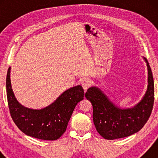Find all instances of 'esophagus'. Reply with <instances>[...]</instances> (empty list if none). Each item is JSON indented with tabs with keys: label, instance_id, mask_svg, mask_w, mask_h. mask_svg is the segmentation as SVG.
I'll use <instances>...</instances> for the list:
<instances>
[{
	"label": "esophagus",
	"instance_id": "esophagus-1",
	"mask_svg": "<svg viewBox=\"0 0 158 158\" xmlns=\"http://www.w3.org/2000/svg\"><path fill=\"white\" fill-rule=\"evenodd\" d=\"M81 85L83 86L84 90L85 91L90 85V80L89 78H88V77L83 79L81 81Z\"/></svg>",
	"mask_w": 158,
	"mask_h": 158
}]
</instances>
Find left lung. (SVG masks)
<instances>
[{
  "mask_svg": "<svg viewBox=\"0 0 158 158\" xmlns=\"http://www.w3.org/2000/svg\"><path fill=\"white\" fill-rule=\"evenodd\" d=\"M143 59L148 67V85L143 98L135 106L121 109L96 86L85 93V98L92 103L96 130L106 139H119L138 132L150 116L154 103V81L150 64L146 58Z\"/></svg>",
  "mask_w": 158,
  "mask_h": 158,
  "instance_id": "1",
  "label": "left lung"
}]
</instances>
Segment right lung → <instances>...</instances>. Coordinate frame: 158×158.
I'll return each instance as SVG.
<instances>
[{"mask_svg": "<svg viewBox=\"0 0 158 158\" xmlns=\"http://www.w3.org/2000/svg\"><path fill=\"white\" fill-rule=\"evenodd\" d=\"M10 68L6 76V94L10 116L20 130L30 137L56 140L66 131L75 107L84 98L81 85L64 91L50 105L41 109L25 107L16 100L10 83Z\"/></svg>", "mask_w": 158, "mask_h": 158, "instance_id": "obj_1", "label": "right lung"}]
</instances>
